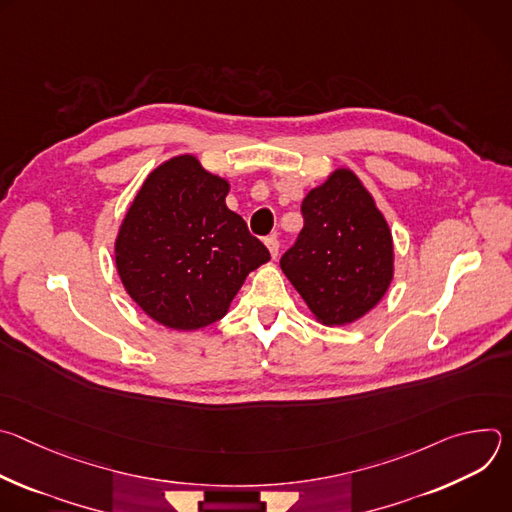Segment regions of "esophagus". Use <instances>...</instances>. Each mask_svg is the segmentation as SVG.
Here are the masks:
<instances>
[{
    "mask_svg": "<svg viewBox=\"0 0 512 512\" xmlns=\"http://www.w3.org/2000/svg\"><path fill=\"white\" fill-rule=\"evenodd\" d=\"M265 245H267V249H269L271 257L275 259V257L279 255V239H277L275 235H269V237L265 239Z\"/></svg>",
    "mask_w": 512,
    "mask_h": 512,
    "instance_id": "esophagus-1",
    "label": "esophagus"
}]
</instances>
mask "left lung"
<instances>
[{"mask_svg":"<svg viewBox=\"0 0 512 512\" xmlns=\"http://www.w3.org/2000/svg\"><path fill=\"white\" fill-rule=\"evenodd\" d=\"M302 214L304 229L281 271L320 324H352L385 298L395 275L387 218L350 168L312 188Z\"/></svg>","mask_w":512,"mask_h":512,"instance_id":"8db88e82","label":"left lung"}]
</instances>
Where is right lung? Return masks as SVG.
I'll use <instances>...</instances> for the list:
<instances>
[{
    "label": "right lung",
    "instance_id": "right-lung-1",
    "mask_svg": "<svg viewBox=\"0 0 512 512\" xmlns=\"http://www.w3.org/2000/svg\"><path fill=\"white\" fill-rule=\"evenodd\" d=\"M227 178L180 154L139 186L115 239V267L129 298L180 332L227 316L247 275L269 261L225 198Z\"/></svg>",
    "mask_w": 512,
    "mask_h": 512
}]
</instances>
